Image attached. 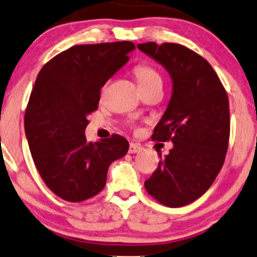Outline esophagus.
Returning <instances> with one entry per match:
<instances>
[{
  "label": "esophagus",
  "instance_id": "1",
  "mask_svg": "<svg viewBox=\"0 0 257 257\" xmlns=\"http://www.w3.org/2000/svg\"><path fill=\"white\" fill-rule=\"evenodd\" d=\"M142 150L143 148L139 145V144H135V143L129 144V150H128L129 154H138V152H140Z\"/></svg>",
  "mask_w": 257,
  "mask_h": 257
}]
</instances>
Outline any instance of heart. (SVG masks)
<instances>
[{
  "label": "heart",
  "mask_w": 257,
  "mask_h": 257,
  "mask_svg": "<svg viewBox=\"0 0 257 257\" xmlns=\"http://www.w3.org/2000/svg\"><path fill=\"white\" fill-rule=\"evenodd\" d=\"M140 87H149L156 84H162V77L154 67L149 64H140L134 70Z\"/></svg>",
  "instance_id": "1"
}]
</instances>
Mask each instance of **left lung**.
Instances as JSON below:
<instances>
[{
	"label": "left lung",
	"mask_w": 257,
	"mask_h": 257,
	"mask_svg": "<svg viewBox=\"0 0 257 257\" xmlns=\"http://www.w3.org/2000/svg\"><path fill=\"white\" fill-rule=\"evenodd\" d=\"M138 49L165 67L173 83L152 134V140L172 142L173 149L145 189L162 205L184 206L206 193L224 163L230 129L227 92L211 64L183 45L146 42Z\"/></svg>",
	"instance_id": "obj_1"
}]
</instances>
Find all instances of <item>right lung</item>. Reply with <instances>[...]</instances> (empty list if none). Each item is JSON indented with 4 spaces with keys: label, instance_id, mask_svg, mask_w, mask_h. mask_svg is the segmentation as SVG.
I'll return each mask as SVG.
<instances>
[{
    "label": "right lung",
    "instance_id": "add662e5",
    "mask_svg": "<svg viewBox=\"0 0 257 257\" xmlns=\"http://www.w3.org/2000/svg\"><path fill=\"white\" fill-rule=\"evenodd\" d=\"M134 49L132 41L77 45L47 62L36 78L25 109V135L42 180L66 201L100 193L109 165L128 152L120 135L89 143L84 133L101 89Z\"/></svg>",
    "mask_w": 257,
    "mask_h": 257
}]
</instances>
